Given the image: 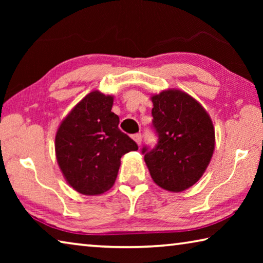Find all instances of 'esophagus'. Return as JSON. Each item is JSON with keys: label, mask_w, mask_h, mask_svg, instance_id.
<instances>
[{"label": "esophagus", "mask_w": 263, "mask_h": 263, "mask_svg": "<svg viewBox=\"0 0 263 263\" xmlns=\"http://www.w3.org/2000/svg\"><path fill=\"white\" fill-rule=\"evenodd\" d=\"M133 140H135L136 142H137V145L138 146H140V144H141V135L140 133H137V135H133Z\"/></svg>", "instance_id": "obj_1"}]
</instances>
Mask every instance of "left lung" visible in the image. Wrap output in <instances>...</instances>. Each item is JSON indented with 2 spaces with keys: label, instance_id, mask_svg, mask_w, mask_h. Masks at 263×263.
I'll use <instances>...</instances> for the list:
<instances>
[{
  "label": "left lung",
  "instance_id": "left-lung-1",
  "mask_svg": "<svg viewBox=\"0 0 263 263\" xmlns=\"http://www.w3.org/2000/svg\"><path fill=\"white\" fill-rule=\"evenodd\" d=\"M158 145L142 148L153 181L164 190L180 193L193 186L208 168L215 151V128L198 101L179 89L151 97Z\"/></svg>",
  "mask_w": 263,
  "mask_h": 263
}]
</instances>
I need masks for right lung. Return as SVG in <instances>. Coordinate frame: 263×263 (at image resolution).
I'll use <instances>...</instances> for the list:
<instances>
[{
    "label": "right lung",
    "mask_w": 263,
    "mask_h": 263,
    "mask_svg": "<svg viewBox=\"0 0 263 263\" xmlns=\"http://www.w3.org/2000/svg\"><path fill=\"white\" fill-rule=\"evenodd\" d=\"M114 96L89 92L62 119L55 135V155L67 183L78 193L101 195L114 185L121 158L138 146L119 130L111 109Z\"/></svg>",
    "instance_id": "obj_1"
}]
</instances>
